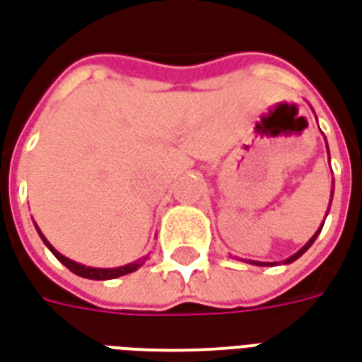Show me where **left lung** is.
Returning <instances> with one entry per match:
<instances>
[{"label":"left lung","instance_id":"left-lung-1","mask_svg":"<svg viewBox=\"0 0 362 362\" xmlns=\"http://www.w3.org/2000/svg\"><path fill=\"white\" fill-rule=\"evenodd\" d=\"M326 146H328V142H326ZM328 156H329V150H328ZM332 197H334V183H332ZM328 212H329V206H328ZM328 212H326V216H328ZM322 226H324V223H322ZM322 226H320V228H318V231H316L315 235L310 237V239H308V241L305 243V245H303V247H300V249L297 250V252H295V255H291V257H289V258H286V260H284L281 264H291V262H295L297 258L303 257V255H305V252H307V250L310 249V245H313V243L316 241V237L320 235ZM245 262H249V264H255V266H276V264H278V262H258V260H245Z\"/></svg>","mask_w":362,"mask_h":362}]
</instances>
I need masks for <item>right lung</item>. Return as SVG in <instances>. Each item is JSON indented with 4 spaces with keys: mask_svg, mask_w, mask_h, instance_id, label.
<instances>
[{
    "mask_svg": "<svg viewBox=\"0 0 362 362\" xmlns=\"http://www.w3.org/2000/svg\"><path fill=\"white\" fill-rule=\"evenodd\" d=\"M36 226V223H34ZM36 231H38V235L42 237V241H44V245H46L47 249L54 252V257L62 262L63 266H67L73 274H76V276H81V278H86V279H115L119 278V276H125V274H131V272L139 270L142 264H144V260L148 258V255L144 258H141V260H136V262H131V264H125V266H117V268H92V266H84V264H78V262H75V260H71V258L63 257L59 250H55L52 245H49V241H47L46 237H44V233L40 231V228L36 226Z\"/></svg>",
    "mask_w": 362,
    "mask_h": 362,
    "instance_id": "add662e5",
    "label": "right lung"
}]
</instances>
